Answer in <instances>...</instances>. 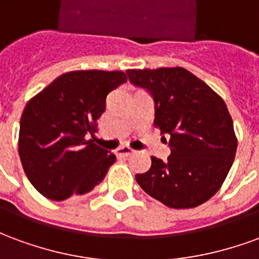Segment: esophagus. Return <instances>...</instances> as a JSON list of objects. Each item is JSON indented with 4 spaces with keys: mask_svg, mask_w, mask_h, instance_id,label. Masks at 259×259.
<instances>
[{
    "mask_svg": "<svg viewBox=\"0 0 259 259\" xmlns=\"http://www.w3.org/2000/svg\"><path fill=\"white\" fill-rule=\"evenodd\" d=\"M133 152H135V150L130 148L129 146H122L116 150V155H118V157H129Z\"/></svg>",
    "mask_w": 259,
    "mask_h": 259,
    "instance_id": "34e87169",
    "label": "esophagus"
}]
</instances>
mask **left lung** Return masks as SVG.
<instances>
[{
	"mask_svg": "<svg viewBox=\"0 0 259 259\" xmlns=\"http://www.w3.org/2000/svg\"><path fill=\"white\" fill-rule=\"evenodd\" d=\"M126 73L133 84L152 94L154 124L161 135L169 136L170 147L168 161L151 157V168L136 175L137 183L169 208L204 204L222 187L237 150L223 98L180 66L129 69Z\"/></svg>",
	"mask_w": 259,
	"mask_h": 259,
	"instance_id": "8db88e82",
	"label": "left lung"
}]
</instances>
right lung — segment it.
Here are the masks:
<instances>
[{
    "instance_id": "add662e5",
    "label": "right lung",
    "mask_w": 259,
    "mask_h": 259,
    "mask_svg": "<svg viewBox=\"0 0 259 259\" xmlns=\"http://www.w3.org/2000/svg\"><path fill=\"white\" fill-rule=\"evenodd\" d=\"M127 81L122 70H73L59 76L26 104L19 129V157L27 179L48 200L90 193L116 161L85 140L97 130L112 90Z\"/></svg>"
}]
</instances>
